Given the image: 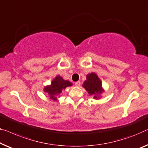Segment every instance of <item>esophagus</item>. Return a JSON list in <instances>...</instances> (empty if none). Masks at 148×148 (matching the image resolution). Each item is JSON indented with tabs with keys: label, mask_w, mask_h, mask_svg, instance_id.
I'll use <instances>...</instances> for the list:
<instances>
[{
	"label": "esophagus",
	"mask_w": 148,
	"mask_h": 148,
	"mask_svg": "<svg viewBox=\"0 0 148 148\" xmlns=\"http://www.w3.org/2000/svg\"><path fill=\"white\" fill-rule=\"evenodd\" d=\"M75 86L77 87H79L80 86V81H78L76 82H75Z\"/></svg>",
	"instance_id": "1"
}]
</instances>
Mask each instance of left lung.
<instances>
[{"instance_id":"1","label":"left lung","mask_w":148,"mask_h":148,"mask_svg":"<svg viewBox=\"0 0 148 148\" xmlns=\"http://www.w3.org/2000/svg\"><path fill=\"white\" fill-rule=\"evenodd\" d=\"M82 86L86 90L88 94L94 96V98L98 99V96L103 91L102 88V82L95 73L87 75L86 80L84 81Z\"/></svg>"}]
</instances>
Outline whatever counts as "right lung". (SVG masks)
Returning <instances> with one entry per match:
<instances>
[{"instance_id": "right-lung-1", "label": "right lung", "mask_w": 148, "mask_h": 148, "mask_svg": "<svg viewBox=\"0 0 148 148\" xmlns=\"http://www.w3.org/2000/svg\"><path fill=\"white\" fill-rule=\"evenodd\" d=\"M72 84L68 80H64L61 76H58L52 80L51 85L47 86L45 88V92L49 94L50 98L56 100V95H58L62 92V90H64L68 86H71Z\"/></svg>"}]
</instances>
